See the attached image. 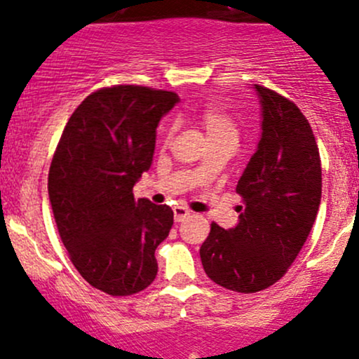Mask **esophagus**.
<instances>
[{"mask_svg":"<svg viewBox=\"0 0 359 359\" xmlns=\"http://www.w3.org/2000/svg\"><path fill=\"white\" fill-rule=\"evenodd\" d=\"M191 211L187 208H184V206H177V208H173V218H175V222H184L186 218L191 217Z\"/></svg>","mask_w":359,"mask_h":359,"instance_id":"1","label":"esophagus"}]
</instances>
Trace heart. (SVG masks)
<instances>
[{"label": "heart", "mask_w": 359, "mask_h": 359, "mask_svg": "<svg viewBox=\"0 0 359 359\" xmlns=\"http://www.w3.org/2000/svg\"><path fill=\"white\" fill-rule=\"evenodd\" d=\"M199 123L205 129L206 135H208L210 141H217V139H237V130L236 123H233L232 116L224 110V107L215 101H210L205 107L201 108L198 113ZM173 135V127L168 126L165 130L163 142L168 144L170 139Z\"/></svg>", "instance_id": "b5f03b06"}]
</instances>
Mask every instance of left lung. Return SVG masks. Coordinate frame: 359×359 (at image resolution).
<instances>
[{
    "instance_id": "8db88e82",
    "label": "left lung",
    "mask_w": 359,
    "mask_h": 359,
    "mask_svg": "<svg viewBox=\"0 0 359 359\" xmlns=\"http://www.w3.org/2000/svg\"><path fill=\"white\" fill-rule=\"evenodd\" d=\"M255 88L263 134L236 187L244 211L236 229L213 222L199 249L211 280L244 294L269 289L287 273L322 199V161L306 116L282 94Z\"/></svg>"
}]
</instances>
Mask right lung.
<instances>
[{"mask_svg":"<svg viewBox=\"0 0 359 359\" xmlns=\"http://www.w3.org/2000/svg\"><path fill=\"white\" fill-rule=\"evenodd\" d=\"M179 96L146 86L90 93L72 113L53 154L48 192L70 262L93 287L132 296L154 280V251L173 211L134 198L153 161L156 127Z\"/></svg>","mask_w":359,"mask_h":359,"instance_id":"right-lung-1","label":"right lung"}]
</instances>
